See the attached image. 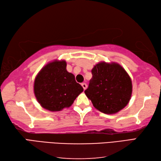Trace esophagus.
Here are the masks:
<instances>
[{"label":"esophagus","instance_id":"34e87169","mask_svg":"<svg viewBox=\"0 0 161 161\" xmlns=\"http://www.w3.org/2000/svg\"><path fill=\"white\" fill-rule=\"evenodd\" d=\"M81 85H82V87H83L84 90H86V88H87V84H86V83H83L81 84Z\"/></svg>","mask_w":161,"mask_h":161}]
</instances>
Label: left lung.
<instances>
[{
	"label": "left lung",
	"instance_id": "left-lung-1",
	"mask_svg": "<svg viewBox=\"0 0 161 161\" xmlns=\"http://www.w3.org/2000/svg\"><path fill=\"white\" fill-rule=\"evenodd\" d=\"M92 74L85 94L96 109L113 114L127 106L132 95V81L119 64L101 61L94 65Z\"/></svg>",
	"mask_w": 161,
	"mask_h": 161
}]
</instances>
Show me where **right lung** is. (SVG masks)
Here are the masks:
<instances>
[{
    "label": "right lung",
    "instance_id": "1",
    "mask_svg": "<svg viewBox=\"0 0 161 161\" xmlns=\"http://www.w3.org/2000/svg\"><path fill=\"white\" fill-rule=\"evenodd\" d=\"M34 94L44 109L58 112L69 108L83 88L73 74L67 70L64 60L49 62L38 72L34 81Z\"/></svg>",
    "mask_w": 161,
    "mask_h": 161
}]
</instances>
